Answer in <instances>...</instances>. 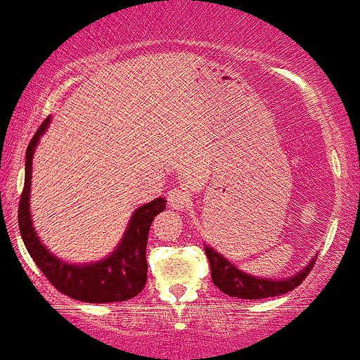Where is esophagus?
<instances>
[{
  "instance_id": "1",
  "label": "esophagus",
  "mask_w": 360,
  "mask_h": 360,
  "mask_svg": "<svg viewBox=\"0 0 360 360\" xmlns=\"http://www.w3.org/2000/svg\"><path fill=\"white\" fill-rule=\"evenodd\" d=\"M169 204L170 207L174 209H184L190 205V193H188L186 188H179V186H174L172 190L169 191Z\"/></svg>"
}]
</instances>
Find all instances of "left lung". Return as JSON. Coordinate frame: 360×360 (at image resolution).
Returning <instances> with one entry per match:
<instances>
[{
	"instance_id": "left-lung-1",
	"label": "left lung",
	"mask_w": 360,
	"mask_h": 360,
	"mask_svg": "<svg viewBox=\"0 0 360 360\" xmlns=\"http://www.w3.org/2000/svg\"><path fill=\"white\" fill-rule=\"evenodd\" d=\"M205 255H207L209 265H211V278L212 283L230 297L239 299H265V297H276V295L287 294L292 292L295 287L306 280V276L311 271L315 260L308 267H304L299 274L288 280H262V278H253L250 274L240 273L236 265L230 264L226 258H223L218 251L212 248L205 246Z\"/></svg>"
}]
</instances>
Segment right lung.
Returning <instances> with one entry per match:
<instances>
[{
    "label": "right lung",
    "instance_id": "obj_1",
    "mask_svg": "<svg viewBox=\"0 0 360 360\" xmlns=\"http://www.w3.org/2000/svg\"><path fill=\"white\" fill-rule=\"evenodd\" d=\"M47 124L49 120H45L34 137L31 139L26 151V176H24V188L19 200V230L26 250L30 251L31 258L44 273V276L61 294L75 301L91 302V304L128 301L141 294L146 287V281H148L146 248H148L149 229L155 216L165 211L167 200L155 198L149 204L139 207L131 216V221L120 246L105 260L86 265H70L59 260L40 243L34 233L30 214L31 162H33L38 139L44 134Z\"/></svg>",
    "mask_w": 360,
    "mask_h": 360
}]
</instances>
